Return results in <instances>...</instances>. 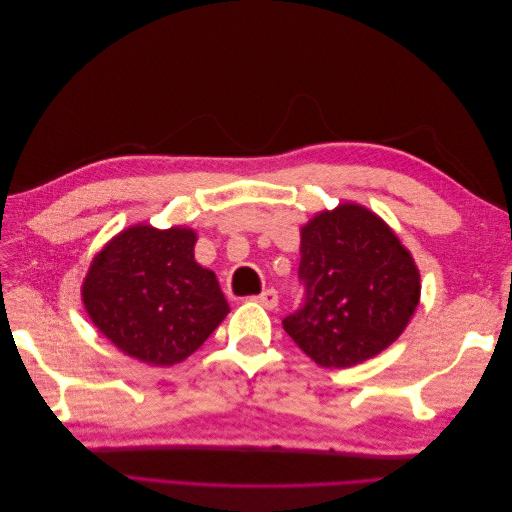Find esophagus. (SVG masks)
Instances as JSON below:
<instances>
[{
  "label": "esophagus",
  "mask_w": 512,
  "mask_h": 512,
  "mask_svg": "<svg viewBox=\"0 0 512 512\" xmlns=\"http://www.w3.org/2000/svg\"><path fill=\"white\" fill-rule=\"evenodd\" d=\"M254 301L260 303V305H265L267 309H273L277 305V292L273 288H267V290H262Z\"/></svg>",
  "instance_id": "1"
}]
</instances>
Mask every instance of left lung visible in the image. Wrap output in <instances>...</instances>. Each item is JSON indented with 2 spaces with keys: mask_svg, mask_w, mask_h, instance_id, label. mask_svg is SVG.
I'll list each match as a JSON object with an SVG mask.
<instances>
[{
  "mask_svg": "<svg viewBox=\"0 0 512 512\" xmlns=\"http://www.w3.org/2000/svg\"><path fill=\"white\" fill-rule=\"evenodd\" d=\"M305 301L284 331L320 367L359 365L404 333L421 299L412 254L374 211L342 203L301 228Z\"/></svg>",
  "mask_w": 512,
  "mask_h": 512,
  "instance_id": "obj_1",
  "label": "left lung"
}]
</instances>
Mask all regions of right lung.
Listing matches in <instances>:
<instances>
[{
  "instance_id": "1",
  "label": "right lung",
  "mask_w": 512,
  "mask_h": 512,
  "mask_svg": "<svg viewBox=\"0 0 512 512\" xmlns=\"http://www.w3.org/2000/svg\"><path fill=\"white\" fill-rule=\"evenodd\" d=\"M196 232L134 224L91 260L83 305L98 331L156 367L188 359L230 312L218 277L194 260Z\"/></svg>"
}]
</instances>
